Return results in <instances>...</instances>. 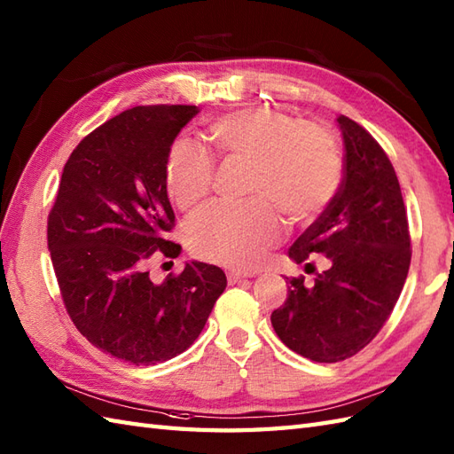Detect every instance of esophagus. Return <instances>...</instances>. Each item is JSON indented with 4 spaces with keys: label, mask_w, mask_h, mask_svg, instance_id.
I'll return each instance as SVG.
<instances>
[{
    "label": "esophagus",
    "mask_w": 454,
    "mask_h": 454,
    "mask_svg": "<svg viewBox=\"0 0 454 454\" xmlns=\"http://www.w3.org/2000/svg\"><path fill=\"white\" fill-rule=\"evenodd\" d=\"M253 275H249V272H236V270H230L228 272V282L230 284H238V282H241V280H246V278H251Z\"/></svg>",
    "instance_id": "1"
}]
</instances>
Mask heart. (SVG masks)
<instances>
[{
    "mask_svg": "<svg viewBox=\"0 0 454 454\" xmlns=\"http://www.w3.org/2000/svg\"><path fill=\"white\" fill-rule=\"evenodd\" d=\"M220 160L249 162L247 195L239 205H216L187 224L197 257L231 269H255L282 236L280 208L294 223L319 216L342 182L339 145L323 128L257 104L220 115L205 129ZM213 160L197 146L176 141L166 156L168 197L195 210L213 189Z\"/></svg>",
    "mask_w": 454,
    "mask_h": 454,
    "instance_id": "obj_1",
    "label": "heart"
}]
</instances>
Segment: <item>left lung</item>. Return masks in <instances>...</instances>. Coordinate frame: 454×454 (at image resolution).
I'll use <instances>...</instances> for the list:
<instances>
[{"label":"left lung","mask_w":454,"mask_h":454,"mask_svg":"<svg viewBox=\"0 0 454 454\" xmlns=\"http://www.w3.org/2000/svg\"><path fill=\"white\" fill-rule=\"evenodd\" d=\"M344 177L321 216L294 241L300 265L323 253L329 269L288 298L270 323L290 350L319 364L342 362L370 344L391 315L410 269V231L398 177L385 151L354 120L339 115Z\"/></svg>","instance_id":"8db88e82"}]
</instances>
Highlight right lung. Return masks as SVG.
Segmentation results:
<instances>
[{
    "label": "right lung",
    "instance_id": "obj_1",
    "mask_svg": "<svg viewBox=\"0 0 454 454\" xmlns=\"http://www.w3.org/2000/svg\"><path fill=\"white\" fill-rule=\"evenodd\" d=\"M197 106H135L77 145L48 216V249L71 321L118 360L154 365L185 352L226 288L223 269L192 261L151 280L154 253L177 257L164 168Z\"/></svg>",
    "mask_w": 454,
    "mask_h": 454
}]
</instances>
